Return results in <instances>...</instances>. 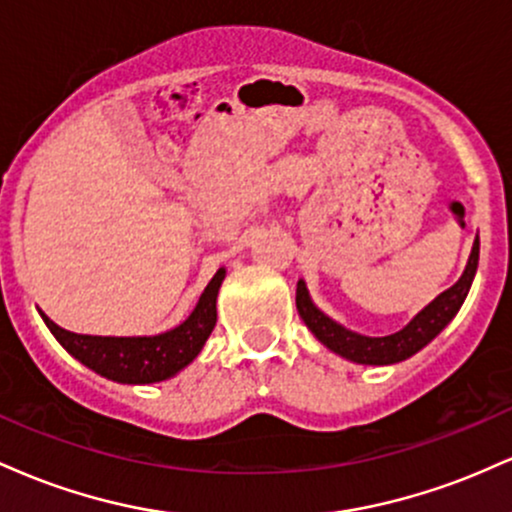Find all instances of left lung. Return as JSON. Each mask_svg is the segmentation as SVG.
<instances>
[{"label": "left lung", "instance_id": "left-lung-1", "mask_svg": "<svg viewBox=\"0 0 512 512\" xmlns=\"http://www.w3.org/2000/svg\"><path fill=\"white\" fill-rule=\"evenodd\" d=\"M479 264V238L474 240L472 255H469L467 267L460 276L455 286H450L448 291H443L436 301H431L421 310L414 320L409 322L404 330L395 334H387V337H366V334H358L346 330V327L334 322L332 317L322 313L317 305L310 301V293L305 289V281H298L296 289V308L298 315L303 317V322L308 325V330L320 339L327 349L334 354L349 358L354 363H366V366H387V363H399L404 358L414 356L416 351H421L424 346L436 339L443 327L448 325L452 317L457 315V310L462 308L464 298H467L469 286H472L474 274H477Z\"/></svg>", "mask_w": 512, "mask_h": 512}]
</instances>
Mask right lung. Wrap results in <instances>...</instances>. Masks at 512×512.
<instances>
[{
  "mask_svg": "<svg viewBox=\"0 0 512 512\" xmlns=\"http://www.w3.org/2000/svg\"><path fill=\"white\" fill-rule=\"evenodd\" d=\"M223 276H226V269H219L214 274L185 322L163 334H154V337L76 334L62 330L45 313L40 315L57 342L103 378L127 385L161 383L190 366L209 339L216 325V296H219Z\"/></svg>",
  "mask_w": 512,
  "mask_h": 512,
  "instance_id": "obj_1",
  "label": "right lung"
}]
</instances>
